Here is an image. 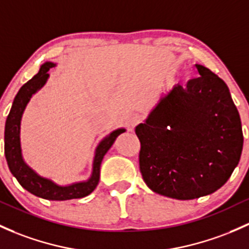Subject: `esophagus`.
I'll return each instance as SVG.
<instances>
[{
  "label": "esophagus",
  "mask_w": 249,
  "mask_h": 249,
  "mask_svg": "<svg viewBox=\"0 0 249 249\" xmlns=\"http://www.w3.org/2000/svg\"><path fill=\"white\" fill-rule=\"evenodd\" d=\"M141 122V116L138 113H133L128 116L127 124L129 125V128H134L136 124H139Z\"/></svg>",
  "instance_id": "1"
}]
</instances>
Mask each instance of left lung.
Returning a JSON list of instances; mask_svg holds the SVG:
<instances>
[{"instance_id": "left-lung-1", "label": "left lung", "mask_w": 249, "mask_h": 249, "mask_svg": "<svg viewBox=\"0 0 249 249\" xmlns=\"http://www.w3.org/2000/svg\"><path fill=\"white\" fill-rule=\"evenodd\" d=\"M196 68L198 77L185 88L175 85L135 128L146 185L175 199L199 198L224 185L243 146L241 120L227 84L205 66Z\"/></svg>"}]
</instances>
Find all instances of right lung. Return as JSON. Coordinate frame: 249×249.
<instances>
[{
  "label": "right lung",
  "instance_id": "obj_1",
  "mask_svg": "<svg viewBox=\"0 0 249 249\" xmlns=\"http://www.w3.org/2000/svg\"><path fill=\"white\" fill-rule=\"evenodd\" d=\"M55 64L46 61L40 66V70L32 79L23 84L18 90L13 102L12 109L7 117L4 128V156L10 172L18 179L20 185L34 196L50 200H68L73 198H83L90 195L100 181L101 162L107 152L109 151L116 138L125 132L124 128L115 129L98 143L96 147L95 157L92 162V172L90 178L84 181H77L70 185H59L49 178L41 177L32 167H29L22 158L20 142V124L22 114L32 96L38 92L49 79L50 69L54 68Z\"/></svg>",
  "mask_w": 249,
  "mask_h": 249
}]
</instances>
